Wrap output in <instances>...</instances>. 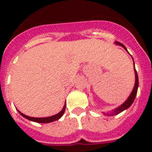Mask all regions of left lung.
<instances>
[{
  "label": "left lung",
  "instance_id": "8db88e82",
  "mask_svg": "<svg viewBox=\"0 0 152 152\" xmlns=\"http://www.w3.org/2000/svg\"><path fill=\"white\" fill-rule=\"evenodd\" d=\"M115 45L117 46H120L121 47L125 49V51H127L128 53H129L128 52L127 49L125 47L122 43H121V42H114ZM132 57V56H131ZM132 59L133 61V67H134V72H135V84H134V88L132 89V92L131 94L129 95V96L128 97V99L125 100L124 102H123L121 106H119L117 108L113 109V110L110 111V112H107V113H104V114H106V115H117L118 113H121L122 111L125 110H127L128 108H129L131 105L133 103V102H134L135 98H136V95H137V90H138V87H139V80H138V75H137V72L136 71V69H135V63H134V60L132 58Z\"/></svg>",
  "mask_w": 152,
  "mask_h": 152
}]
</instances>
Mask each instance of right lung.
<instances>
[{"label":"right lung","mask_w":152,"mask_h":152,"mask_svg":"<svg viewBox=\"0 0 152 152\" xmlns=\"http://www.w3.org/2000/svg\"><path fill=\"white\" fill-rule=\"evenodd\" d=\"M65 106H66V103H64L63 108L59 113L55 114V115L50 116V117H46V118H32V117H29V116H27L23 114V113H21L20 110H18V112L20 113V115H22L23 118H25L27 120L31 121H34V122H38V123H50L53 121H55L58 120L60 118H61L63 114L64 113V110H65Z\"/></svg>","instance_id":"add662e5"}]
</instances>
